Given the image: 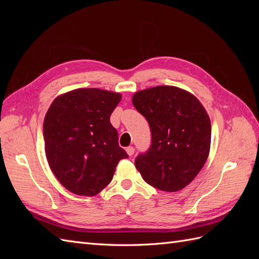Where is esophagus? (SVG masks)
<instances>
[{
	"mask_svg": "<svg viewBox=\"0 0 259 259\" xmlns=\"http://www.w3.org/2000/svg\"><path fill=\"white\" fill-rule=\"evenodd\" d=\"M125 151H126V153H128V155L129 156H133L134 155V153H135V148L134 147H126L125 148Z\"/></svg>",
	"mask_w": 259,
	"mask_h": 259,
	"instance_id": "esophagus-1",
	"label": "esophagus"
}]
</instances>
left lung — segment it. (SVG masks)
Wrapping results in <instances>:
<instances>
[{
    "instance_id": "obj_1",
    "label": "left lung",
    "mask_w": 259,
    "mask_h": 259,
    "mask_svg": "<svg viewBox=\"0 0 259 259\" xmlns=\"http://www.w3.org/2000/svg\"><path fill=\"white\" fill-rule=\"evenodd\" d=\"M135 108L147 119L151 145L135 163L147 184L163 191L189 185L205 164L210 149L211 125L198 99L170 85L137 92Z\"/></svg>"
}]
</instances>
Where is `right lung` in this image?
Returning <instances> with one entry per match:
<instances>
[{
    "instance_id": "obj_1",
    "label": "right lung",
    "mask_w": 259,
    "mask_h": 259,
    "mask_svg": "<svg viewBox=\"0 0 259 259\" xmlns=\"http://www.w3.org/2000/svg\"><path fill=\"white\" fill-rule=\"evenodd\" d=\"M119 93L78 89L58 97L43 122L46 156L54 176L69 191L95 196L112 180L121 159L118 133L110 115Z\"/></svg>"
}]
</instances>
